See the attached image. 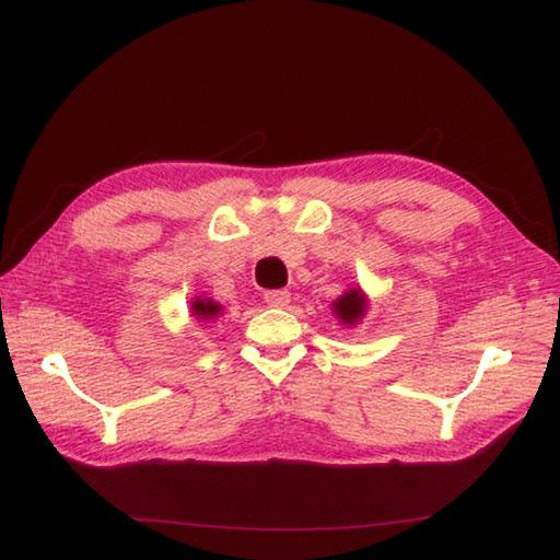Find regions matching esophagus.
I'll return each instance as SVG.
<instances>
[{"mask_svg":"<svg viewBox=\"0 0 560 560\" xmlns=\"http://www.w3.org/2000/svg\"><path fill=\"white\" fill-rule=\"evenodd\" d=\"M289 301H291V293L287 289H277V291L265 293V303L271 307H283V305H289Z\"/></svg>","mask_w":560,"mask_h":560,"instance_id":"34e87169","label":"esophagus"}]
</instances>
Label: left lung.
I'll return each instance as SVG.
<instances>
[{
    "instance_id": "1",
    "label": "left lung",
    "mask_w": 560,
    "mask_h": 560,
    "mask_svg": "<svg viewBox=\"0 0 560 560\" xmlns=\"http://www.w3.org/2000/svg\"><path fill=\"white\" fill-rule=\"evenodd\" d=\"M335 307V315L341 319V325H359V319L365 315L368 311V301L361 289H349L347 293L331 303Z\"/></svg>"
}]
</instances>
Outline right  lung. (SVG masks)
Masks as SVG:
<instances>
[{
    "label": "right lung",
    "mask_w": 560,
    "mask_h": 560,
    "mask_svg": "<svg viewBox=\"0 0 560 560\" xmlns=\"http://www.w3.org/2000/svg\"><path fill=\"white\" fill-rule=\"evenodd\" d=\"M192 313L199 317V323H209V319L221 315V305L213 303L211 299H195Z\"/></svg>",
    "instance_id": "add662e5"
}]
</instances>
